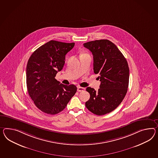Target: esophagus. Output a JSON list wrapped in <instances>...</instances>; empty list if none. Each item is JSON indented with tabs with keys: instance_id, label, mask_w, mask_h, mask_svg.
Listing matches in <instances>:
<instances>
[{
	"instance_id": "1",
	"label": "esophagus",
	"mask_w": 158,
	"mask_h": 158,
	"mask_svg": "<svg viewBox=\"0 0 158 158\" xmlns=\"http://www.w3.org/2000/svg\"><path fill=\"white\" fill-rule=\"evenodd\" d=\"M84 90H85V88H82V87H80V86H78L77 88V91L78 92H81L84 91Z\"/></svg>"
}]
</instances>
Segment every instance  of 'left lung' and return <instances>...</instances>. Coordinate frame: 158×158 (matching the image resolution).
<instances>
[{
  "label": "left lung",
  "instance_id": "left-lung-1",
  "mask_svg": "<svg viewBox=\"0 0 158 158\" xmlns=\"http://www.w3.org/2000/svg\"><path fill=\"white\" fill-rule=\"evenodd\" d=\"M93 56V70L99 74L101 81L96 91L88 87L89 100L87 109L97 115L110 113L120 104L128 90L130 69L126 58L117 46L107 40L90 41L84 44Z\"/></svg>",
  "mask_w": 158,
  "mask_h": 158
}]
</instances>
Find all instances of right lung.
Segmentation results:
<instances>
[{
    "label": "right lung",
    "mask_w": 158,
    "mask_h": 158,
    "mask_svg": "<svg viewBox=\"0 0 158 158\" xmlns=\"http://www.w3.org/2000/svg\"><path fill=\"white\" fill-rule=\"evenodd\" d=\"M74 44L52 40L36 49L28 59L26 68L28 94L44 113H60L77 92L76 86L60 84L55 78L64 67L66 54Z\"/></svg>",
    "instance_id": "1"
}]
</instances>
